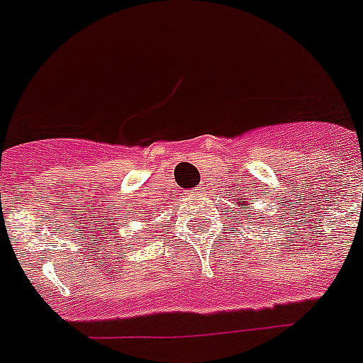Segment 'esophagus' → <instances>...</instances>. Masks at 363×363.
Instances as JSON below:
<instances>
[{
  "instance_id": "34e87169",
  "label": "esophagus",
  "mask_w": 363,
  "mask_h": 363,
  "mask_svg": "<svg viewBox=\"0 0 363 363\" xmlns=\"http://www.w3.org/2000/svg\"><path fill=\"white\" fill-rule=\"evenodd\" d=\"M199 190H201V188H197V190H196V194H199Z\"/></svg>"
}]
</instances>
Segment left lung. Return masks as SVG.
<instances>
[{
  "label": "left lung",
  "instance_id": "left-lung-1",
  "mask_svg": "<svg viewBox=\"0 0 363 363\" xmlns=\"http://www.w3.org/2000/svg\"><path fill=\"white\" fill-rule=\"evenodd\" d=\"M248 194H250V190H248ZM233 196H235V199H237L238 207L246 211V216H248V222H250V218H252V212H248V208H250V205H252V203L246 201V199H248V196L244 194L242 188H238V194H233ZM250 196H252V194H250Z\"/></svg>",
  "mask_w": 363,
  "mask_h": 363
}]
</instances>
